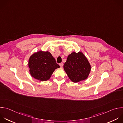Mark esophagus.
Instances as JSON below:
<instances>
[{
    "instance_id": "obj_1",
    "label": "esophagus",
    "mask_w": 123,
    "mask_h": 123,
    "mask_svg": "<svg viewBox=\"0 0 123 123\" xmlns=\"http://www.w3.org/2000/svg\"><path fill=\"white\" fill-rule=\"evenodd\" d=\"M59 66L61 67H62L63 66V64L62 63H61L59 64Z\"/></svg>"
}]
</instances>
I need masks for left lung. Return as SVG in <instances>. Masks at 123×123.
Instances as JSON below:
<instances>
[{
    "label": "left lung",
    "instance_id": "obj_1",
    "mask_svg": "<svg viewBox=\"0 0 123 123\" xmlns=\"http://www.w3.org/2000/svg\"><path fill=\"white\" fill-rule=\"evenodd\" d=\"M64 69L72 81L78 83L88 78L91 65L83 53L73 52L68 55Z\"/></svg>",
    "mask_w": 123,
    "mask_h": 123
}]
</instances>
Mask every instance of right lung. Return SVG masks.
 <instances>
[{
	"mask_svg": "<svg viewBox=\"0 0 123 123\" xmlns=\"http://www.w3.org/2000/svg\"><path fill=\"white\" fill-rule=\"evenodd\" d=\"M30 75L40 81L48 80L55 70L60 68L48 51H40L33 54L28 61Z\"/></svg>",
	"mask_w": 123,
	"mask_h": 123,
	"instance_id": "1",
	"label": "right lung"
}]
</instances>
